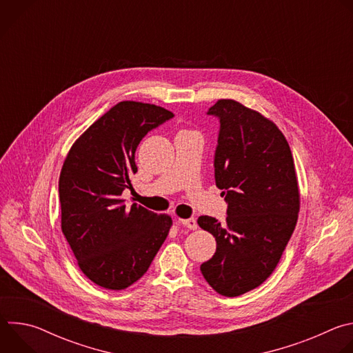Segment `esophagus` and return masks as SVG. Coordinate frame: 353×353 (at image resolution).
<instances>
[{
  "mask_svg": "<svg viewBox=\"0 0 353 353\" xmlns=\"http://www.w3.org/2000/svg\"><path fill=\"white\" fill-rule=\"evenodd\" d=\"M179 222H180L183 226H185V228H188V229H191V230H195V229L198 228L196 221H195L194 218H188V219H179Z\"/></svg>",
  "mask_w": 353,
  "mask_h": 353,
  "instance_id": "34e87169",
  "label": "esophagus"
}]
</instances>
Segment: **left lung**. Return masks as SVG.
I'll use <instances>...</instances> for the list:
<instances>
[{
  "label": "left lung",
  "mask_w": 353,
  "mask_h": 353,
  "mask_svg": "<svg viewBox=\"0 0 353 353\" xmlns=\"http://www.w3.org/2000/svg\"><path fill=\"white\" fill-rule=\"evenodd\" d=\"M208 114L221 120L215 180L228 216L222 225L198 218L216 240L201 272L219 294L234 297L274 272L297 222L300 191L289 143L272 120L234 99H219Z\"/></svg>",
  "instance_id": "1"
}]
</instances>
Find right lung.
<instances>
[{"label": "right lung", "mask_w": 353, "mask_h": 353, "mask_svg": "<svg viewBox=\"0 0 353 353\" xmlns=\"http://www.w3.org/2000/svg\"><path fill=\"white\" fill-rule=\"evenodd\" d=\"M174 114L124 100L83 131L64 161L59 194L61 230L81 271L96 285L121 290L149 268L173 225L121 198L138 172L135 150L152 128Z\"/></svg>", "instance_id": "right-lung-1"}]
</instances>
